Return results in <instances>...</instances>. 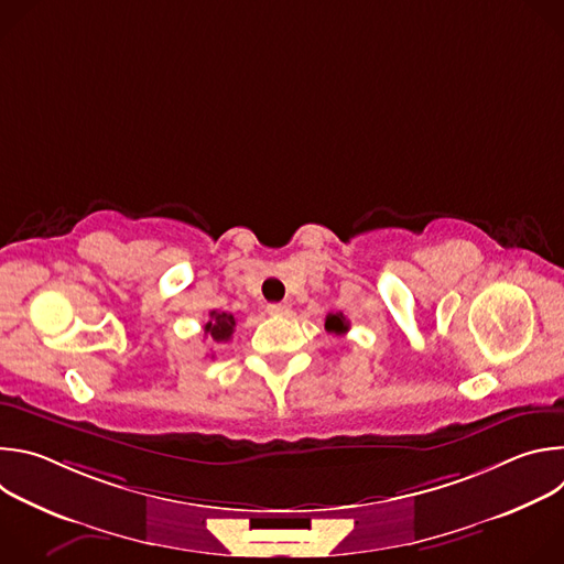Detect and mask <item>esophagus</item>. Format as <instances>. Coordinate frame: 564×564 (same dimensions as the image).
Wrapping results in <instances>:
<instances>
[{"mask_svg": "<svg viewBox=\"0 0 564 564\" xmlns=\"http://www.w3.org/2000/svg\"><path fill=\"white\" fill-rule=\"evenodd\" d=\"M268 312L274 316H285V314H290V305L288 303H270Z\"/></svg>", "mask_w": 564, "mask_h": 564, "instance_id": "34e87169", "label": "esophagus"}]
</instances>
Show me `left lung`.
Segmentation results:
<instances>
[{"mask_svg": "<svg viewBox=\"0 0 564 564\" xmlns=\"http://www.w3.org/2000/svg\"><path fill=\"white\" fill-rule=\"evenodd\" d=\"M348 328H350V324H348V318H346L341 312H330V314L326 316V330H328V333H333V335H346Z\"/></svg>", "mask_w": 564, "mask_h": 564, "instance_id": "1", "label": "left lung"}]
</instances>
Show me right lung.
<instances>
[{"instance_id": "obj_1", "label": "right lung", "mask_w": 564, "mask_h": 564, "mask_svg": "<svg viewBox=\"0 0 564 564\" xmlns=\"http://www.w3.org/2000/svg\"><path fill=\"white\" fill-rule=\"evenodd\" d=\"M234 328H236V318H234V314L212 310V312H209V318H207V324H205V328H203V330H205V337H207V339H212V341H216V344H225V341H229V339H231Z\"/></svg>"}]
</instances>
